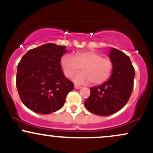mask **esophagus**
<instances>
[{"label": "esophagus", "mask_w": 153, "mask_h": 153, "mask_svg": "<svg viewBox=\"0 0 153 153\" xmlns=\"http://www.w3.org/2000/svg\"><path fill=\"white\" fill-rule=\"evenodd\" d=\"M75 89H80V88H82V87H80V86H79V85H75Z\"/></svg>", "instance_id": "esophagus-1"}]
</instances>
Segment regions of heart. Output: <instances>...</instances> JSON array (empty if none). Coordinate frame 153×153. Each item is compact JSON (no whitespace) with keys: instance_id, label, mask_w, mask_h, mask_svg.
<instances>
[{"instance_id":"1","label":"heart","mask_w":153,"mask_h":153,"mask_svg":"<svg viewBox=\"0 0 153 153\" xmlns=\"http://www.w3.org/2000/svg\"><path fill=\"white\" fill-rule=\"evenodd\" d=\"M60 65L67 77H71L82 67L83 72L73 77V82L78 85L90 82L96 85L103 83L109 78L113 70L111 61L94 51L78 52L74 57L70 54H63Z\"/></svg>"}]
</instances>
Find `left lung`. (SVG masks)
<instances>
[{
	"mask_svg": "<svg viewBox=\"0 0 153 153\" xmlns=\"http://www.w3.org/2000/svg\"><path fill=\"white\" fill-rule=\"evenodd\" d=\"M108 57L113 64L110 78L101 85L91 88L90 96L84 103L89 111L102 117L122 109L134 87L135 71L129 57L115 48L111 49Z\"/></svg>",
	"mask_w": 153,
	"mask_h": 153,
	"instance_id": "left-lung-1",
	"label": "left lung"
}]
</instances>
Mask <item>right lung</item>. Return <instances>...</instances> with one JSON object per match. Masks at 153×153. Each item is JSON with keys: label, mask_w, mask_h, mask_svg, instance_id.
<instances>
[{"label": "right lung", "mask_w": 153, "mask_h": 153, "mask_svg": "<svg viewBox=\"0 0 153 153\" xmlns=\"http://www.w3.org/2000/svg\"><path fill=\"white\" fill-rule=\"evenodd\" d=\"M65 46L47 43L23 56L16 73L17 91L28 108L41 114L60 109L74 84L65 76L60 59Z\"/></svg>", "instance_id": "right-lung-1"}]
</instances>
